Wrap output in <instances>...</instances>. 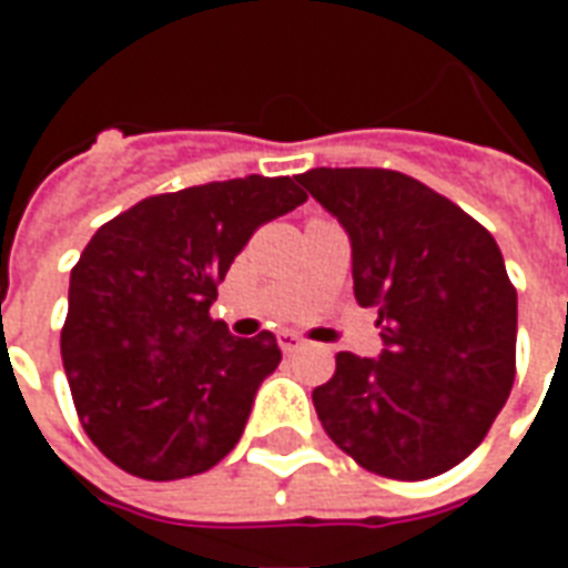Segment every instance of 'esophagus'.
I'll return each instance as SVG.
<instances>
[{
    "instance_id": "esophagus-1",
    "label": "esophagus",
    "mask_w": 568,
    "mask_h": 568,
    "mask_svg": "<svg viewBox=\"0 0 568 568\" xmlns=\"http://www.w3.org/2000/svg\"><path fill=\"white\" fill-rule=\"evenodd\" d=\"M280 346H283V353L285 356H292V353H297V349H304V341H301V337H297V334H292V332H283L280 334Z\"/></svg>"
}]
</instances>
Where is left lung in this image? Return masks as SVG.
<instances>
[{"mask_svg":"<svg viewBox=\"0 0 568 568\" xmlns=\"http://www.w3.org/2000/svg\"><path fill=\"white\" fill-rule=\"evenodd\" d=\"M297 182L353 243V288L377 307L381 358L337 353L313 405L362 468L426 480L484 440L517 374V292L487 227L381 166H320Z\"/></svg>","mask_w":568,"mask_h":568,"instance_id":"8db88e82","label":"left lung"}]
</instances>
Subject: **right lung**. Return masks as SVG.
<instances>
[{
	"instance_id": "obj_1",
	"label": "right lung",
	"mask_w": 568,
	"mask_h": 568,
	"mask_svg": "<svg viewBox=\"0 0 568 568\" xmlns=\"http://www.w3.org/2000/svg\"><path fill=\"white\" fill-rule=\"evenodd\" d=\"M304 200L288 175L206 182L140 200L91 236L69 276L60 353L105 459L179 480L234 450L283 353L271 332L234 337L210 307L252 234Z\"/></svg>"
}]
</instances>
